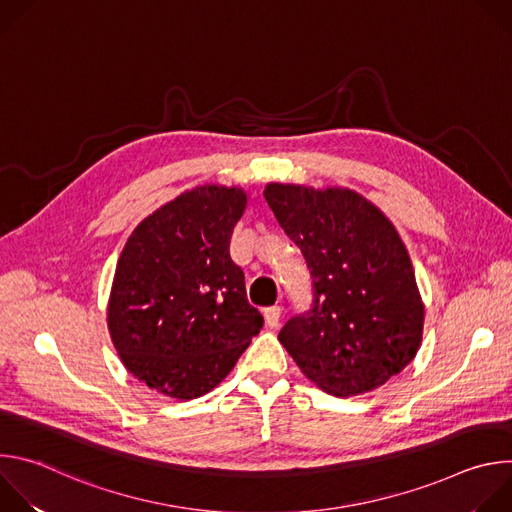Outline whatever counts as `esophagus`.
Returning <instances> with one entry per match:
<instances>
[{
	"instance_id": "esophagus-1",
	"label": "esophagus",
	"mask_w": 512,
	"mask_h": 512,
	"mask_svg": "<svg viewBox=\"0 0 512 512\" xmlns=\"http://www.w3.org/2000/svg\"><path fill=\"white\" fill-rule=\"evenodd\" d=\"M281 312H283V308L281 306H269V308H265V322H267V326L269 328H277L279 326V322H281Z\"/></svg>"
}]
</instances>
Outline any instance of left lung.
I'll use <instances>...</instances> for the list:
<instances>
[{
    "instance_id": "obj_1",
    "label": "left lung",
    "mask_w": 512,
    "mask_h": 512,
    "mask_svg": "<svg viewBox=\"0 0 512 512\" xmlns=\"http://www.w3.org/2000/svg\"><path fill=\"white\" fill-rule=\"evenodd\" d=\"M265 200L312 277V304L279 342L330 395L373 391L415 358L423 304L389 218L352 190L269 184Z\"/></svg>"
}]
</instances>
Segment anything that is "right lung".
Instances as JSON below:
<instances>
[{"label":"right lung","mask_w":512,"mask_h":512,"mask_svg":"<svg viewBox=\"0 0 512 512\" xmlns=\"http://www.w3.org/2000/svg\"><path fill=\"white\" fill-rule=\"evenodd\" d=\"M245 206L239 188L200 186L145 218L125 243L109 332L125 369L150 389L176 399L208 393L263 328L231 259Z\"/></svg>","instance_id":"right-lung-1"}]
</instances>
